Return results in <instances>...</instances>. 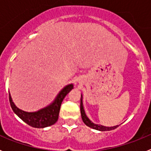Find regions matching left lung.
Listing matches in <instances>:
<instances>
[{"mask_svg": "<svg viewBox=\"0 0 151 151\" xmlns=\"http://www.w3.org/2000/svg\"><path fill=\"white\" fill-rule=\"evenodd\" d=\"M81 104H80V110H81V115H82V121L84 122V123L86 125H88V127L92 128V129H96V130L99 131H110L113 130V129H115L118 127L119 125H116V126H113V127H106V126H103V125H99L94 124L92 122H91V120L87 117L86 114L85 113V110H84L83 108V104H82V96L81 95Z\"/></svg>", "mask_w": 151, "mask_h": 151, "instance_id": "obj_1", "label": "left lung"}]
</instances>
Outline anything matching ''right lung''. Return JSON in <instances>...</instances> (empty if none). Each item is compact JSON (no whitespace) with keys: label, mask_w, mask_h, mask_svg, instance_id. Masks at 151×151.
I'll use <instances>...</instances> for the list:
<instances>
[{"label":"right lung","mask_w":151,"mask_h":151,"mask_svg":"<svg viewBox=\"0 0 151 151\" xmlns=\"http://www.w3.org/2000/svg\"><path fill=\"white\" fill-rule=\"evenodd\" d=\"M73 88V84L66 85V87L61 90V91L60 92L59 94L57 95L56 99L51 104L34 113L22 111L17 108L12 101L10 93H9V100H10L12 110L23 122L27 123L32 127L41 129V128H45L54 125L57 122L59 116L62 101H63L64 97H66V94Z\"/></svg>","instance_id":"1"}]
</instances>
